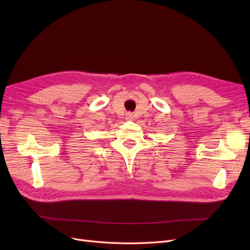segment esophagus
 Listing matches in <instances>:
<instances>
[{
    "instance_id": "34e87169",
    "label": "esophagus",
    "mask_w": 250,
    "mask_h": 250,
    "mask_svg": "<svg viewBox=\"0 0 250 250\" xmlns=\"http://www.w3.org/2000/svg\"><path fill=\"white\" fill-rule=\"evenodd\" d=\"M125 119L128 120V121H131L133 119V115H132L131 112H127L126 116H125Z\"/></svg>"
}]
</instances>
